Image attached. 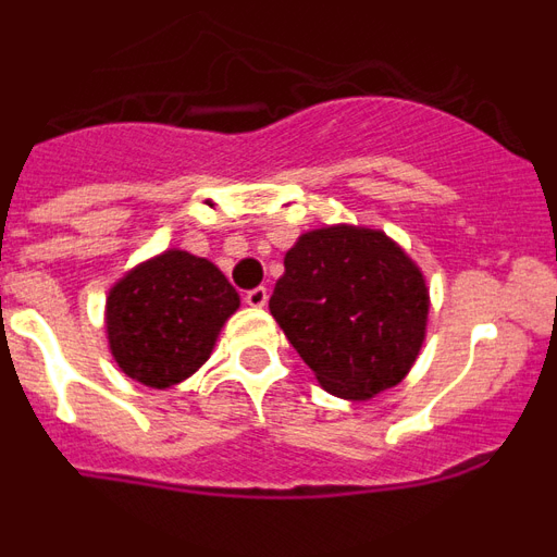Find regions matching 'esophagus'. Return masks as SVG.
I'll return each instance as SVG.
<instances>
[{
  "label": "esophagus",
  "instance_id": "34e87169",
  "mask_svg": "<svg viewBox=\"0 0 557 557\" xmlns=\"http://www.w3.org/2000/svg\"><path fill=\"white\" fill-rule=\"evenodd\" d=\"M245 304L248 307H256V309H262L264 304H268V287H253L245 293Z\"/></svg>",
  "mask_w": 557,
  "mask_h": 557
}]
</instances>
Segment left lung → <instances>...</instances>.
Returning a JSON list of instances; mask_svg holds the SVG:
<instances>
[{"label":"left lung","mask_w":557,"mask_h":557,"mask_svg":"<svg viewBox=\"0 0 557 557\" xmlns=\"http://www.w3.org/2000/svg\"><path fill=\"white\" fill-rule=\"evenodd\" d=\"M270 312L329 393L366 401L416 362L430 293L416 262L382 231L329 225L287 250Z\"/></svg>","instance_id":"obj_1"}]
</instances>
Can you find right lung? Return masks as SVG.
Segmentation results:
<instances>
[{
	"label": "right lung",
	"instance_id": "right-lung-1",
	"mask_svg": "<svg viewBox=\"0 0 557 557\" xmlns=\"http://www.w3.org/2000/svg\"><path fill=\"white\" fill-rule=\"evenodd\" d=\"M236 309L239 295L209 259L164 250L108 293V346L127 376L161 391L203 366Z\"/></svg>",
	"mask_w": 557,
	"mask_h": 557
}]
</instances>
